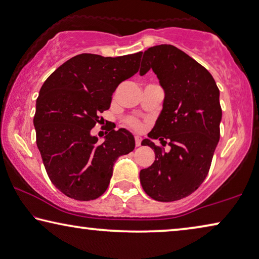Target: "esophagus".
<instances>
[{
    "label": "esophagus",
    "mask_w": 259,
    "mask_h": 259,
    "mask_svg": "<svg viewBox=\"0 0 259 259\" xmlns=\"http://www.w3.org/2000/svg\"><path fill=\"white\" fill-rule=\"evenodd\" d=\"M141 143H142V138L140 136L135 137V144H136V146H140Z\"/></svg>",
    "instance_id": "esophagus-1"
}]
</instances>
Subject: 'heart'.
I'll return each instance as SVG.
<instances>
[{"label": "heart", "mask_w": 259, "mask_h": 259, "mask_svg": "<svg viewBox=\"0 0 259 259\" xmlns=\"http://www.w3.org/2000/svg\"><path fill=\"white\" fill-rule=\"evenodd\" d=\"M123 123H124L126 126H129V128L134 130H142L143 126H144L143 122L135 116H126L124 119H123Z\"/></svg>", "instance_id": "1"}]
</instances>
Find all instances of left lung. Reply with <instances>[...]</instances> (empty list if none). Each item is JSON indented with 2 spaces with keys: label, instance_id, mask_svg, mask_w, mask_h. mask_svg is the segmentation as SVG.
<instances>
[{
  "label": "left lung",
  "instance_id": "8db88e82",
  "mask_svg": "<svg viewBox=\"0 0 259 259\" xmlns=\"http://www.w3.org/2000/svg\"><path fill=\"white\" fill-rule=\"evenodd\" d=\"M150 68L159 79L165 99L148 136L161 141L163 146L167 140L171 149L165 152L161 145L143 141L142 145L153 149L156 160L141 169L140 179L150 198L177 201L198 190L209 172L220 140V91L202 65L173 45L146 50L141 75Z\"/></svg>",
  "mask_w": 259,
  "mask_h": 259
}]
</instances>
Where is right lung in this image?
I'll return each instance as SVG.
<instances>
[{"instance_id":"1","label":"right lung","mask_w":259,"mask_h":259,"mask_svg":"<svg viewBox=\"0 0 259 259\" xmlns=\"http://www.w3.org/2000/svg\"><path fill=\"white\" fill-rule=\"evenodd\" d=\"M142 52L122 57L81 53L45 80L36 103V142L50 180L79 201L98 199L109 186L117 158L135 149L125 129L100 144L91 130L110 108L113 93L140 69Z\"/></svg>"}]
</instances>
